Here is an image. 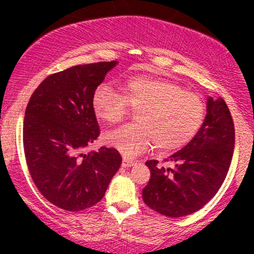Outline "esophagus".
I'll return each mask as SVG.
<instances>
[{"label":"esophagus","instance_id":"esophagus-1","mask_svg":"<svg viewBox=\"0 0 254 254\" xmlns=\"http://www.w3.org/2000/svg\"><path fill=\"white\" fill-rule=\"evenodd\" d=\"M136 162L135 161H132V160H130L129 157H127V156H123V162H122V166H123V167H131V166H133L135 165Z\"/></svg>","mask_w":254,"mask_h":254}]
</instances>
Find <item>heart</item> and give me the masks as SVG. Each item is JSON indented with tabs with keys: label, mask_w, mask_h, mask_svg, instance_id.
<instances>
[{
	"label": "heart",
	"mask_w": 254,
	"mask_h": 254,
	"mask_svg": "<svg viewBox=\"0 0 254 254\" xmlns=\"http://www.w3.org/2000/svg\"><path fill=\"white\" fill-rule=\"evenodd\" d=\"M127 107L137 111L136 124L104 135L105 143L127 156L143 153L153 142L160 150L180 149L196 136L205 113L199 95L160 77L127 78L121 83V94L107 84L93 92V112L104 123L122 121Z\"/></svg>",
	"instance_id": "b5f03b06"
}]
</instances>
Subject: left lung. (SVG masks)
Returning a JSON list of instances; mask_svg holds the SVG:
<instances>
[{
  "mask_svg": "<svg viewBox=\"0 0 254 254\" xmlns=\"http://www.w3.org/2000/svg\"><path fill=\"white\" fill-rule=\"evenodd\" d=\"M234 143V123L228 106L222 98L209 97L199 131L188 145L167 159L174 162V167H162L156 160L145 162L150 179L142 191L144 203L168 217L198 211L226 179Z\"/></svg>",
  "mask_w": 254,
  "mask_h": 254,
  "instance_id": "obj_1",
  "label": "left lung"
}]
</instances>
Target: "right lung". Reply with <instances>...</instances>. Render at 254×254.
Instances as JSON below:
<instances>
[{
    "mask_svg": "<svg viewBox=\"0 0 254 254\" xmlns=\"http://www.w3.org/2000/svg\"><path fill=\"white\" fill-rule=\"evenodd\" d=\"M117 61L75 65L48 76L26 107L24 150L37 189L68 211L103 199L122 165L115 148L84 150L100 135L92 95Z\"/></svg>",
    "mask_w": 254,
    "mask_h": 254,
    "instance_id": "1",
    "label": "right lung"
}]
</instances>
